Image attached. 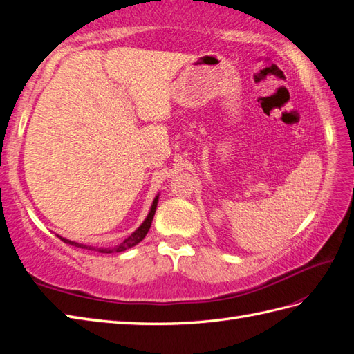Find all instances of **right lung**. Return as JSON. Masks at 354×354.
Returning <instances> with one entry per match:
<instances>
[{"label": "right lung", "mask_w": 354, "mask_h": 354, "mask_svg": "<svg viewBox=\"0 0 354 354\" xmlns=\"http://www.w3.org/2000/svg\"><path fill=\"white\" fill-rule=\"evenodd\" d=\"M158 199H160V194H156V196H155V199H153V202H152V207H150L149 214H147V217L145 219V222H142V223L140 225V227L132 232V234H131L129 237H126L122 243L114 246V248H95V246H88V245H84V243L73 242V240H68V239L61 237V236H57V237L61 239L62 242L68 243V245H71V246L82 248V250L99 251V252H102V254H111V252H122V251H126V250H129V248H132V246H135V245H138V243L141 242V240L146 237L147 231H149V228H150V225H152V221H153V216H155V212H156V205H158Z\"/></svg>", "instance_id": "1"}]
</instances>
